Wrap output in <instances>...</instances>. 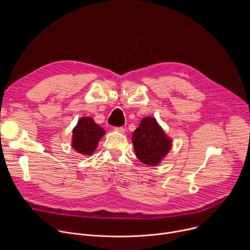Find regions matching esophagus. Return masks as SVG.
I'll use <instances>...</instances> for the list:
<instances>
[{
    "label": "esophagus",
    "instance_id": "1",
    "mask_svg": "<svg viewBox=\"0 0 250 250\" xmlns=\"http://www.w3.org/2000/svg\"><path fill=\"white\" fill-rule=\"evenodd\" d=\"M114 128H115V130H116V131H118V132H121V133H124V132L125 131V127H123V126H119V127H114Z\"/></svg>",
    "mask_w": 250,
    "mask_h": 250
}]
</instances>
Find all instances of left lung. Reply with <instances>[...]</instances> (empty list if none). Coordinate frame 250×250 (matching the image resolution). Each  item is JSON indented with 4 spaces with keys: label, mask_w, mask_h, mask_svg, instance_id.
Wrapping results in <instances>:
<instances>
[{
    "label": "left lung",
    "mask_w": 250,
    "mask_h": 250,
    "mask_svg": "<svg viewBox=\"0 0 250 250\" xmlns=\"http://www.w3.org/2000/svg\"><path fill=\"white\" fill-rule=\"evenodd\" d=\"M132 145L137 158L146 165H158L171 149L172 141L156 120L142 119L132 133Z\"/></svg>",
    "instance_id": "8db88e82"
}]
</instances>
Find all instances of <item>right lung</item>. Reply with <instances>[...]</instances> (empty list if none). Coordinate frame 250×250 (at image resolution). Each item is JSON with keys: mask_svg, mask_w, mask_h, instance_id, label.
I'll list each match as a JSON object with an SVG mask.
<instances>
[{"mask_svg": "<svg viewBox=\"0 0 250 250\" xmlns=\"http://www.w3.org/2000/svg\"><path fill=\"white\" fill-rule=\"evenodd\" d=\"M105 131L90 117L81 118L73 128L72 147L83 155H91Z\"/></svg>", "mask_w": 250, "mask_h": 250, "instance_id": "right-lung-1", "label": "right lung"}]
</instances>
